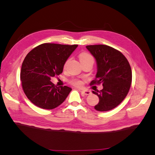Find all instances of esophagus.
I'll return each mask as SVG.
<instances>
[{
    "label": "esophagus",
    "mask_w": 155,
    "mask_h": 155,
    "mask_svg": "<svg viewBox=\"0 0 155 155\" xmlns=\"http://www.w3.org/2000/svg\"><path fill=\"white\" fill-rule=\"evenodd\" d=\"M81 93L83 95H88L91 94V92L88 90H83L81 91Z\"/></svg>",
    "instance_id": "obj_1"
}]
</instances>
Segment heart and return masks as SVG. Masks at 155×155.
I'll list each match as a JSON object with an SVG mask.
<instances>
[{
  "label": "heart",
  "mask_w": 155,
  "mask_h": 155,
  "mask_svg": "<svg viewBox=\"0 0 155 155\" xmlns=\"http://www.w3.org/2000/svg\"><path fill=\"white\" fill-rule=\"evenodd\" d=\"M79 59L81 62H83L84 61H87V60H89V59H93V57H92V55L90 54L89 53H88V52H81V53L79 54ZM68 62V60L65 62L64 67H65L66 66H67V64ZM70 83L74 85V86L76 87H80L82 86V81L80 79H77V78H75V79H72Z\"/></svg>",
  "instance_id": "b5f03b06"
}]
</instances>
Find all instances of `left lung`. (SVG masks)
Returning <instances> with one entry per match:
<instances>
[{"mask_svg":"<svg viewBox=\"0 0 155 155\" xmlns=\"http://www.w3.org/2000/svg\"><path fill=\"white\" fill-rule=\"evenodd\" d=\"M87 48L96 59L97 72L91 83L103 84L101 91H93L99 98L94 108L98 111L113 109L121 103L129 91L132 71L129 62L120 51L104 45H88Z\"/></svg>","mask_w":155,"mask_h":155,"instance_id":"1","label":"left lung"}]
</instances>
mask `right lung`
Here are the masks:
<instances>
[{"label":"right lung","instance_id":"obj_1","mask_svg":"<svg viewBox=\"0 0 155 155\" xmlns=\"http://www.w3.org/2000/svg\"><path fill=\"white\" fill-rule=\"evenodd\" d=\"M77 45L44 43L28 52L22 62L21 81L23 91L36 106L53 109L61 104L72 88L57 87L51 78L61 74L65 62Z\"/></svg>","mask_w":155,"mask_h":155}]
</instances>
